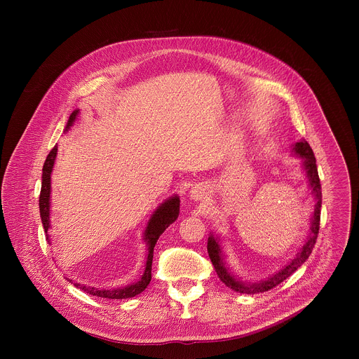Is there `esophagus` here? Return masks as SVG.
Listing matches in <instances>:
<instances>
[{"label": "esophagus", "mask_w": 359, "mask_h": 359, "mask_svg": "<svg viewBox=\"0 0 359 359\" xmlns=\"http://www.w3.org/2000/svg\"><path fill=\"white\" fill-rule=\"evenodd\" d=\"M208 194V189H207V185L203 184H198L195 185L191 191H189V198L194 199V201H202L205 199Z\"/></svg>", "instance_id": "obj_1"}]
</instances>
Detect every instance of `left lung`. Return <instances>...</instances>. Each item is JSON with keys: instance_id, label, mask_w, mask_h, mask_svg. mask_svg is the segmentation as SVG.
<instances>
[{"instance_id": "1", "label": "left lung", "mask_w": 359, "mask_h": 359, "mask_svg": "<svg viewBox=\"0 0 359 359\" xmlns=\"http://www.w3.org/2000/svg\"><path fill=\"white\" fill-rule=\"evenodd\" d=\"M293 152L300 157H303V167L307 172L308 182L309 187L312 189L313 194V199H315V208H313V214L311 217V226H309V233L306 238L304 245L300 248V250L297 252V255L293 257L285 266H282L278 272H275L272 276L266 278L265 280H259V282H242L241 279L235 278L233 273L229 271L228 266H225L224 262V256H222V249L219 246V241L217 238L208 236L207 241V252L210 259L214 265V269L218 275V278L221 279L222 283H225L228 287H231L232 290L238 292V293H245V294H255V293H262V292H268L272 287L278 286L279 283H282L285 279H287L293 272H296L306 261L308 259L309 255L312 253V249L315 246L316 238H318V232H319V221H320V207H322V189H320V182H319V175H318V168H316V160L313 152L309 147L307 141L302 140L300 142H296L293 145Z\"/></svg>"}]
</instances>
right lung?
<instances>
[{
	"label": "right lung",
	"mask_w": 359,
	"mask_h": 359,
	"mask_svg": "<svg viewBox=\"0 0 359 359\" xmlns=\"http://www.w3.org/2000/svg\"><path fill=\"white\" fill-rule=\"evenodd\" d=\"M77 116H79V109H76L70 114L65 131H67L73 126ZM56 154H57V147L55 145L52 148L51 152L47 156L44 167H43V182H41V194H40V215H41L44 231L47 233V239L50 238L48 236V229L51 226V224H50L51 222L50 221L51 172L55 158H56ZM178 214H180V198L177 195L170 198L168 201H165L163 205H158L152 214V217H151V219L147 225L145 233H144V241L148 245V257H147L145 272H144L142 278L138 282H135L133 285H128L126 287H120V289H97V287L81 285V283H74V286L87 292V293H90V294H93V296L102 297V299H111V300L130 299V297H134V296L142 293L148 287V285L152 279V259H154V245H156L158 236L168 228V225L172 224L178 218ZM48 242H50V239H48ZM67 280H70L73 283L72 279L67 278Z\"/></svg>",
	"instance_id": "obj_1"
}]
</instances>
